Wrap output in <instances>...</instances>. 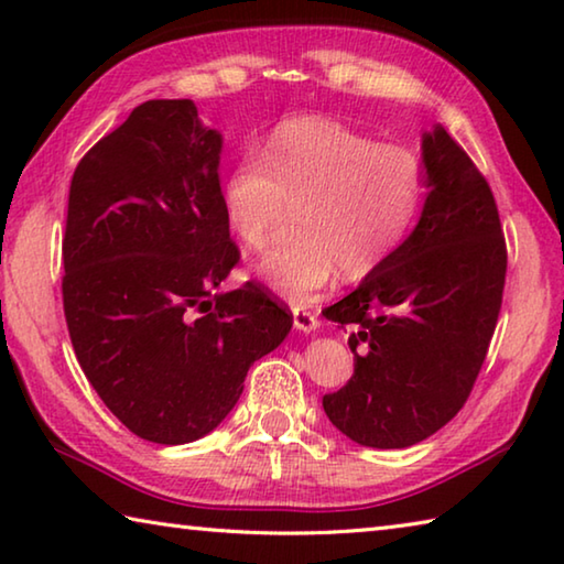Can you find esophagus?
I'll use <instances>...</instances> for the list:
<instances>
[{
    "instance_id": "esophagus-1",
    "label": "esophagus",
    "mask_w": 564,
    "mask_h": 564,
    "mask_svg": "<svg viewBox=\"0 0 564 564\" xmlns=\"http://www.w3.org/2000/svg\"><path fill=\"white\" fill-rule=\"evenodd\" d=\"M293 326L301 333H316L318 330V316L308 308H293Z\"/></svg>"
}]
</instances>
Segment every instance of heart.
I'll return each mask as SVG.
<instances>
[{
    "label": "heart",
    "instance_id": "obj_1",
    "mask_svg": "<svg viewBox=\"0 0 564 564\" xmlns=\"http://www.w3.org/2000/svg\"><path fill=\"white\" fill-rule=\"evenodd\" d=\"M263 160L243 156L221 184L224 218L248 248H261L289 206H299L291 243L251 273L289 303L316 301L338 279H360L403 243L425 198L417 151L380 144L346 123L303 117L281 123Z\"/></svg>",
    "mask_w": 564,
    "mask_h": 564
}]
</instances>
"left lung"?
<instances>
[{
	"label": "left lung",
	"mask_w": 564,
	"mask_h": 564,
	"mask_svg": "<svg viewBox=\"0 0 564 564\" xmlns=\"http://www.w3.org/2000/svg\"><path fill=\"white\" fill-rule=\"evenodd\" d=\"M425 204L388 259L333 303L356 373L323 398L352 443L410 447L457 415L498 323L508 251L492 191L441 123L423 133Z\"/></svg>",
	"instance_id": "8db88e82"
}]
</instances>
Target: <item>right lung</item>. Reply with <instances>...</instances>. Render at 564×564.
<instances>
[{"label":"right lung","mask_w":564,"mask_h":564,"mask_svg":"<svg viewBox=\"0 0 564 564\" xmlns=\"http://www.w3.org/2000/svg\"><path fill=\"white\" fill-rule=\"evenodd\" d=\"M224 137L191 99H151L74 171L64 316L84 376L133 435L194 443L221 425L248 368L293 318L238 263L221 206Z\"/></svg>","instance_id":"add662e5"}]
</instances>
